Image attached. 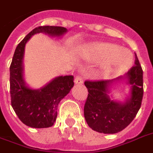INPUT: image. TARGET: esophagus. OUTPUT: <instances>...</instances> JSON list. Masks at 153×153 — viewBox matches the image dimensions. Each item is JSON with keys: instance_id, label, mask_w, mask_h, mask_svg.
<instances>
[{"instance_id": "obj_1", "label": "esophagus", "mask_w": 153, "mask_h": 153, "mask_svg": "<svg viewBox=\"0 0 153 153\" xmlns=\"http://www.w3.org/2000/svg\"><path fill=\"white\" fill-rule=\"evenodd\" d=\"M74 82H75V84H82L83 82V79L80 75H77L74 79Z\"/></svg>"}]
</instances>
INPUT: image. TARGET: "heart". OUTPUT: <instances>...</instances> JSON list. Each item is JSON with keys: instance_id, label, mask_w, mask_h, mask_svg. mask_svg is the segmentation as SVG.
Here are the masks:
<instances>
[{"instance_id": "1", "label": "heart", "mask_w": 153, "mask_h": 153, "mask_svg": "<svg viewBox=\"0 0 153 153\" xmlns=\"http://www.w3.org/2000/svg\"><path fill=\"white\" fill-rule=\"evenodd\" d=\"M91 56L95 62H105L106 71L112 73L127 69L133 61V54L131 51L112 43H102L97 45L91 52Z\"/></svg>"}]
</instances>
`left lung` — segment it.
<instances>
[{
	"mask_svg": "<svg viewBox=\"0 0 153 153\" xmlns=\"http://www.w3.org/2000/svg\"><path fill=\"white\" fill-rule=\"evenodd\" d=\"M134 65L124 76L112 80H87L84 82L88 96L84 105V117L93 131L115 134L125 129L140 110L143 95V70L134 53ZM126 79L131 85V95L125 102L111 100L108 88L113 82Z\"/></svg>",
	"mask_w": 153,
	"mask_h": 153,
	"instance_id": "8db88e82",
	"label": "left lung"
}]
</instances>
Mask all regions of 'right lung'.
I'll return each mask as SVG.
<instances>
[{"instance_id":"1","label":"right lung","mask_w":153,"mask_h":153,"mask_svg":"<svg viewBox=\"0 0 153 153\" xmlns=\"http://www.w3.org/2000/svg\"><path fill=\"white\" fill-rule=\"evenodd\" d=\"M67 29L62 27H38L27 34L17 46L10 67L11 105L22 123L33 128H47L53 125L57 105L74 87V76L56 77L40 89H31L23 79L25 45L37 33L61 37Z\"/></svg>"}]
</instances>
